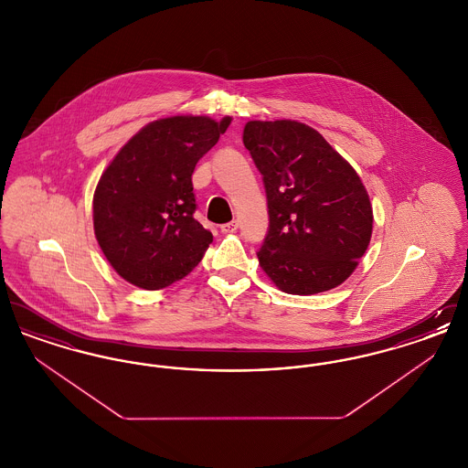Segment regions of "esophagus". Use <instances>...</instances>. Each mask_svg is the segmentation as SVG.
Listing matches in <instances>:
<instances>
[{
  "mask_svg": "<svg viewBox=\"0 0 468 468\" xmlns=\"http://www.w3.org/2000/svg\"><path fill=\"white\" fill-rule=\"evenodd\" d=\"M239 229V221H229V223L221 224V231L223 233H233V231H237Z\"/></svg>",
  "mask_w": 468,
  "mask_h": 468,
  "instance_id": "1",
  "label": "esophagus"
}]
</instances>
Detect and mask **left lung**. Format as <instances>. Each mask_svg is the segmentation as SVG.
Here are the masks:
<instances>
[{
  "instance_id": "8db88e82",
  "label": "left lung",
  "mask_w": 468,
  "mask_h": 468,
  "mask_svg": "<svg viewBox=\"0 0 468 468\" xmlns=\"http://www.w3.org/2000/svg\"><path fill=\"white\" fill-rule=\"evenodd\" d=\"M245 149L263 176L268 233L258 252L271 282L290 294L340 286L372 237L374 214L356 170L298 121H249Z\"/></svg>"
}]
</instances>
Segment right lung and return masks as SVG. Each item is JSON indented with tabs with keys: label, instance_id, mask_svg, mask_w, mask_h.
I'll list each match as a JSON object with an SVG mask.
<instances>
[{
	"label": "right lung",
	"instance_id": "1",
	"mask_svg": "<svg viewBox=\"0 0 468 468\" xmlns=\"http://www.w3.org/2000/svg\"><path fill=\"white\" fill-rule=\"evenodd\" d=\"M205 115L144 126L117 153L92 198L94 235L112 268L142 290H163L197 267L212 233L197 219L191 176L228 130Z\"/></svg>",
	"mask_w": 468,
	"mask_h": 468
}]
</instances>
